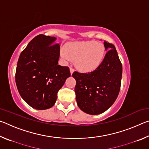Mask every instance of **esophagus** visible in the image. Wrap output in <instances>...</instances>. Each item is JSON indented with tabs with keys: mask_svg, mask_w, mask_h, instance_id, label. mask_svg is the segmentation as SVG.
Instances as JSON below:
<instances>
[{
	"mask_svg": "<svg viewBox=\"0 0 149 149\" xmlns=\"http://www.w3.org/2000/svg\"><path fill=\"white\" fill-rule=\"evenodd\" d=\"M70 73H71V74H72L73 73H74V69L72 67H70Z\"/></svg>",
	"mask_w": 149,
	"mask_h": 149,
	"instance_id": "obj_1",
	"label": "esophagus"
}]
</instances>
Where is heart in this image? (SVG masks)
I'll use <instances>...</instances> for the list:
<instances>
[{"label":"heart","mask_w":149,"mask_h":149,"mask_svg":"<svg viewBox=\"0 0 149 149\" xmlns=\"http://www.w3.org/2000/svg\"><path fill=\"white\" fill-rule=\"evenodd\" d=\"M104 47L96 41L72 42L68 45L62 52L65 60H76V65L83 70H91L97 68L104 56Z\"/></svg>","instance_id":"heart-1"}]
</instances>
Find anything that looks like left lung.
I'll return each mask as SVG.
<instances>
[{
	"label": "left lung",
	"mask_w": 149,
	"mask_h": 149,
	"mask_svg": "<svg viewBox=\"0 0 149 149\" xmlns=\"http://www.w3.org/2000/svg\"><path fill=\"white\" fill-rule=\"evenodd\" d=\"M106 53L97 69L88 73L74 72L75 97L78 107L87 114L105 112L116 100L122 75V65L114 45L104 41Z\"/></svg>",
	"instance_id": "1"
}]
</instances>
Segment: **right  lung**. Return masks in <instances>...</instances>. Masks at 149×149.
I'll return each instance as SVG.
<instances>
[{"mask_svg": "<svg viewBox=\"0 0 149 149\" xmlns=\"http://www.w3.org/2000/svg\"><path fill=\"white\" fill-rule=\"evenodd\" d=\"M56 37L39 35L29 42L19 55L16 84L19 95L37 110L51 108L57 93L70 77L69 67L58 64L60 47L51 45Z\"/></svg>", "mask_w": 149, "mask_h": 149, "instance_id": "obj_1", "label": "right lung"}]
</instances>
